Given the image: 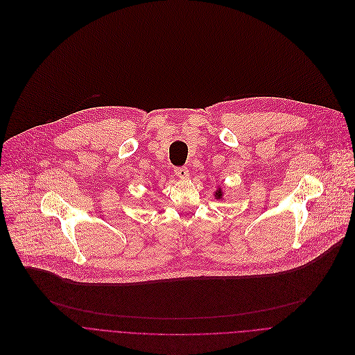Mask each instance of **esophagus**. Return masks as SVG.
Listing matches in <instances>:
<instances>
[{
    "instance_id": "34e87169",
    "label": "esophagus",
    "mask_w": 355,
    "mask_h": 355,
    "mask_svg": "<svg viewBox=\"0 0 355 355\" xmlns=\"http://www.w3.org/2000/svg\"><path fill=\"white\" fill-rule=\"evenodd\" d=\"M175 175H176L179 179H187V178H189V169H187L186 166L175 168Z\"/></svg>"
}]
</instances>
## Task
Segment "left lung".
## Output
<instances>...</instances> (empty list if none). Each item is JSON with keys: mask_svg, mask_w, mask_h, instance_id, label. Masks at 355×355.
<instances>
[{"mask_svg": "<svg viewBox=\"0 0 355 355\" xmlns=\"http://www.w3.org/2000/svg\"><path fill=\"white\" fill-rule=\"evenodd\" d=\"M216 197H217V198H221V189L216 191Z\"/></svg>", "mask_w": 355, "mask_h": 355, "instance_id": "obj_1", "label": "left lung"}]
</instances>
